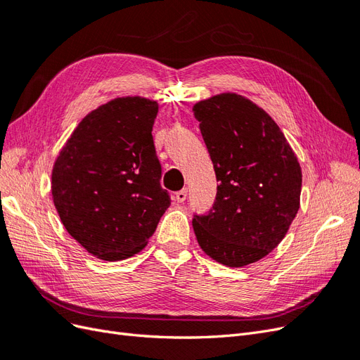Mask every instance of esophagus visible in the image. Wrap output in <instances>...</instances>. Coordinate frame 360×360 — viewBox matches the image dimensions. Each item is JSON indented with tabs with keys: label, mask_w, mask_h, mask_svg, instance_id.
<instances>
[{
	"label": "esophagus",
	"mask_w": 360,
	"mask_h": 360,
	"mask_svg": "<svg viewBox=\"0 0 360 360\" xmlns=\"http://www.w3.org/2000/svg\"><path fill=\"white\" fill-rule=\"evenodd\" d=\"M174 198H176V201H177V202H184V200L188 198V189H181V191H179V192L176 193V197H174Z\"/></svg>",
	"instance_id": "34e87169"
}]
</instances>
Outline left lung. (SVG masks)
Here are the masks:
<instances>
[{"mask_svg": "<svg viewBox=\"0 0 360 360\" xmlns=\"http://www.w3.org/2000/svg\"><path fill=\"white\" fill-rule=\"evenodd\" d=\"M193 115L216 174V200L193 214L204 252L242 267L274 250L297 214L302 171L296 155L271 117L234 93L193 106Z\"/></svg>", "mask_w": 360, "mask_h": 360, "instance_id": "1", "label": "left lung"}]
</instances>
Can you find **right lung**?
I'll return each instance as SVG.
<instances>
[{"mask_svg":"<svg viewBox=\"0 0 360 360\" xmlns=\"http://www.w3.org/2000/svg\"><path fill=\"white\" fill-rule=\"evenodd\" d=\"M156 115L158 103L141 97L108 102L78 124L53 165L63 225L102 259L139 252L171 204L151 135Z\"/></svg>","mask_w":360,"mask_h":360,"instance_id":"right-lung-1","label":"right lung"}]
</instances>
